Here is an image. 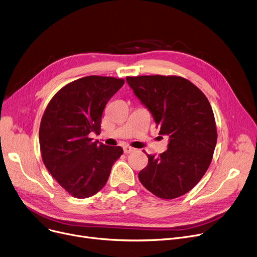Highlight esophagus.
Wrapping results in <instances>:
<instances>
[{
    "mask_svg": "<svg viewBox=\"0 0 257 257\" xmlns=\"http://www.w3.org/2000/svg\"><path fill=\"white\" fill-rule=\"evenodd\" d=\"M135 150H136L135 148H132L130 146H124V152L125 153H131V152H133Z\"/></svg>",
    "mask_w": 257,
    "mask_h": 257,
    "instance_id": "esophagus-1",
    "label": "esophagus"
}]
</instances>
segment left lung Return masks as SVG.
I'll return each instance as SVG.
<instances>
[{
	"instance_id": "left-lung-1",
	"label": "left lung",
	"mask_w": 257,
	"mask_h": 257,
	"mask_svg": "<svg viewBox=\"0 0 257 257\" xmlns=\"http://www.w3.org/2000/svg\"><path fill=\"white\" fill-rule=\"evenodd\" d=\"M133 93L153 116L168 149L159 158L148 154L140 171L142 185L164 199L189 192L209 168L217 141L213 111L206 95L181 76H127Z\"/></svg>"
}]
</instances>
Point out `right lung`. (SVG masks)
I'll return each instance as SVG.
<instances>
[{"instance_id": "add662e5", "label": "right lung", "mask_w": 257, "mask_h": 257, "mask_svg": "<svg viewBox=\"0 0 257 257\" xmlns=\"http://www.w3.org/2000/svg\"><path fill=\"white\" fill-rule=\"evenodd\" d=\"M124 80L90 75L73 81L55 94L43 114L40 148L44 165L61 187L76 198L97 193L106 185L119 146L92 142L106 104Z\"/></svg>"}]
</instances>
